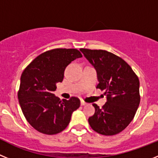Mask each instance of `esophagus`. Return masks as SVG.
Masks as SVG:
<instances>
[{"label": "esophagus", "instance_id": "obj_1", "mask_svg": "<svg viewBox=\"0 0 158 158\" xmlns=\"http://www.w3.org/2000/svg\"><path fill=\"white\" fill-rule=\"evenodd\" d=\"M86 103L85 101H83V100H81V106H85V105H86Z\"/></svg>", "mask_w": 158, "mask_h": 158}]
</instances>
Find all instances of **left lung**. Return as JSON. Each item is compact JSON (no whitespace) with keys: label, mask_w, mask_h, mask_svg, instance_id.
Here are the masks:
<instances>
[{"label":"left lung","mask_w":158,"mask_h":158,"mask_svg":"<svg viewBox=\"0 0 158 158\" xmlns=\"http://www.w3.org/2000/svg\"><path fill=\"white\" fill-rule=\"evenodd\" d=\"M96 71V88L105 91L102 108L93 104L95 113L89 118L92 129L103 135L123 131L135 117L140 103L139 80L124 60L103 50L80 49Z\"/></svg>","instance_id":"8db88e82"}]
</instances>
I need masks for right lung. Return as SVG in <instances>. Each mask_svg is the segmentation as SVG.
<instances>
[{
    "mask_svg": "<svg viewBox=\"0 0 158 158\" xmlns=\"http://www.w3.org/2000/svg\"><path fill=\"white\" fill-rule=\"evenodd\" d=\"M82 55L77 49H54L40 54L23 70L18 100L23 114L32 127L45 135L65 130L80 100L72 97L60 100L54 94L62 82L64 71L71 62Z\"/></svg>",
    "mask_w": 158,
    "mask_h": 158,
    "instance_id": "obj_1",
    "label": "right lung"
}]
</instances>
